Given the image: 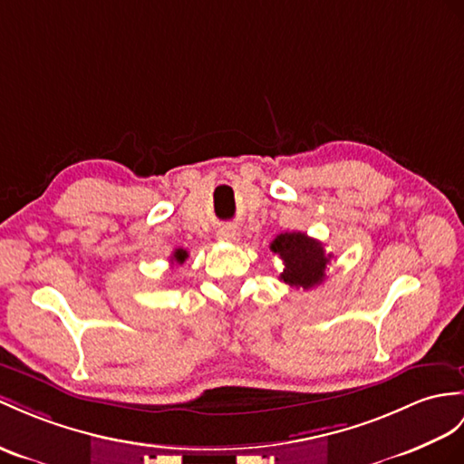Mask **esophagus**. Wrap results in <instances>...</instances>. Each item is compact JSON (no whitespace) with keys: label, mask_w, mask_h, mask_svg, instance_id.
Returning <instances> with one entry per match:
<instances>
[{"label":"esophagus","mask_w":464,"mask_h":464,"mask_svg":"<svg viewBox=\"0 0 464 464\" xmlns=\"http://www.w3.org/2000/svg\"><path fill=\"white\" fill-rule=\"evenodd\" d=\"M218 240L220 242H238L240 240V232L232 228V226H226V228L218 230Z\"/></svg>","instance_id":"34e87169"}]
</instances>
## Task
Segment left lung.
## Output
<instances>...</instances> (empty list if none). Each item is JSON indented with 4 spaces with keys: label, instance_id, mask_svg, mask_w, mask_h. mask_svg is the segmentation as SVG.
Instances as JSON below:
<instances>
[{
    "label": "left lung",
    "instance_id": "8db88e82",
    "mask_svg": "<svg viewBox=\"0 0 464 464\" xmlns=\"http://www.w3.org/2000/svg\"><path fill=\"white\" fill-rule=\"evenodd\" d=\"M269 247L284 259L285 267L279 276L284 284L297 289H311L323 284L331 254H324L319 240L309 238L303 232H285L279 234Z\"/></svg>",
    "mask_w": 464,
    "mask_h": 464
}]
</instances>
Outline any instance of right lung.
<instances>
[{
  "mask_svg": "<svg viewBox=\"0 0 464 464\" xmlns=\"http://www.w3.org/2000/svg\"><path fill=\"white\" fill-rule=\"evenodd\" d=\"M188 257V254H187V250H183V247H179V250H175L173 252V256H171V264H183L185 259Z\"/></svg>",
  "mask_w": 464,
  "mask_h": 464,
  "instance_id": "add662e5",
  "label": "right lung"
}]
</instances>
